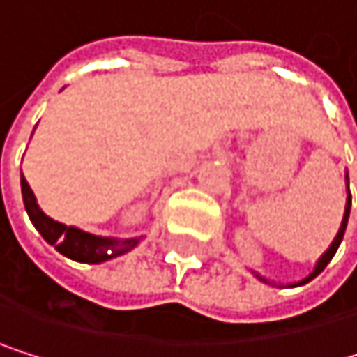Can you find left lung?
<instances>
[{
    "instance_id": "1",
    "label": "left lung",
    "mask_w": 357,
    "mask_h": 357,
    "mask_svg": "<svg viewBox=\"0 0 357 357\" xmlns=\"http://www.w3.org/2000/svg\"><path fill=\"white\" fill-rule=\"evenodd\" d=\"M349 210H351V192H349V188H347V205H345V216H342V222H340V229H338V233H336V238H334V242L330 244V248L321 255V259L317 261V266H314V270H312V274L308 276V278H304L302 282H298V284H304V282H308V280H312L317 274H321L324 272V268L332 261V257L336 255V250H338V246H340V242H342V236H345V229H347V220H349ZM261 278V276H259ZM261 280H266V278H261Z\"/></svg>"
}]
</instances>
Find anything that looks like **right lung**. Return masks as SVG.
Listing matches in <instances>:
<instances>
[{
  "label": "right lung",
  "instance_id": "obj_1",
  "mask_svg": "<svg viewBox=\"0 0 357 357\" xmlns=\"http://www.w3.org/2000/svg\"><path fill=\"white\" fill-rule=\"evenodd\" d=\"M21 190H23L25 210H27L33 227L40 231V236H43L51 246H55V250H59L68 259H75V261H81V264H102L113 257L128 252L130 248H135L139 244V238H132V240L98 238V236H91V233H85L77 227H66V225L49 218L38 208L36 197H33L27 180L23 177V173H21Z\"/></svg>",
  "mask_w": 357,
  "mask_h": 357
}]
</instances>
